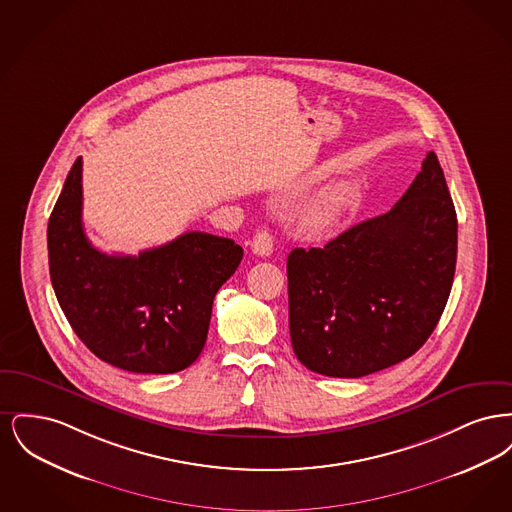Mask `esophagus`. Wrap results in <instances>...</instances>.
<instances>
[{
    "label": "esophagus",
    "mask_w": 512,
    "mask_h": 512,
    "mask_svg": "<svg viewBox=\"0 0 512 512\" xmlns=\"http://www.w3.org/2000/svg\"><path fill=\"white\" fill-rule=\"evenodd\" d=\"M272 247H274V238L272 234L267 230H261L253 236V242H251V251L259 257H268L272 253Z\"/></svg>",
    "instance_id": "34e87169"
}]
</instances>
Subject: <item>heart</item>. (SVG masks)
Returning <instances> with one entry per match:
<instances>
[{"label":"heart","mask_w":512,"mask_h":512,"mask_svg":"<svg viewBox=\"0 0 512 512\" xmlns=\"http://www.w3.org/2000/svg\"><path fill=\"white\" fill-rule=\"evenodd\" d=\"M355 205V195L345 188L328 190L313 197L297 211V228L313 238L332 234Z\"/></svg>","instance_id":"b5f03b06"}]
</instances>
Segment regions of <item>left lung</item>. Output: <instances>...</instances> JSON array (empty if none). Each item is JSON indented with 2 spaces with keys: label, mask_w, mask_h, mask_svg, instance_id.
I'll list each match as a JSON object with an SVG mask.
<instances>
[{
  "label": "left lung",
  "mask_w": 512,
  "mask_h": 512,
  "mask_svg": "<svg viewBox=\"0 0 512 512\" xmlns=\"http://www.w3.org/2000/svg\"><path fill=\"white\" fill-rule=\"evenodd\" d=\"M457 265V213L434 151L388 213L288 257L295 357L361 378L414 355L438 326Z\"/></svg>",
  "instance_id": "obj_1"
}]
</instances>
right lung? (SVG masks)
I'll return each instance as SVG.
<instances>
[{
	"mask_svg": "<svg viewBox=\"0 0 512 512\" xmlns=\"http://www.w3.org/2000/svg\"><path fill=\"white\" fill-rule=\"evenodd\" d=\"M48 257L57 301L96 357L136 374H171L199 357L213 299L244 249L228 238L186 232L140 255L101 253L82 226L78 157L49 217Z\"/></svg>",
	"mask_w": 512,
	"mask_h": 512,
	"instance_id": "obj_1",
	"label": "right lung"
}]
</instances>
